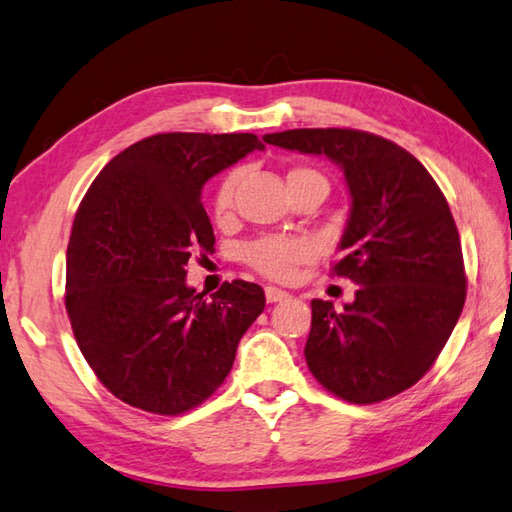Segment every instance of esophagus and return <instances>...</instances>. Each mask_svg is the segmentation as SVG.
<instances>
[{"instance_id":"esophagus-1","label":"esophagus","mask_w":512,"mask_h":512,"mask_svg":"<svg viewBox=\"0 0 512 512\" xmlns=\"http://www.w3.org/2000/svg\"><path fill=\"white\" fill-rule=\"evenodd\" d=\"M265 298H267V302H282L289 298V293L282 289H276V287H265Z\"/></svg>"}]
</instances>
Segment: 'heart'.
<instances>
[{
    "mask_svg": "<svg viewBox=\"0 0 512 512\" xmlns=\"http://www.w3.org/2000/svg\"><path fill=\"white\" fill-rule=\"evenodd\" d=\"M324 177L315 173L311 168H291L287 173V184L289 188L300 184V181H313ZM238 186V173L225 175L217 190H214L212 199V212L214 219H227L234 206V192ZM313 256V247L304 241V238H293V236H265L258 238V241L249 243L245 249V260L252 265L256 271L263 276L276 278V280H287L293 276V271L298 265L306 263Z\"/></svg>",
    "mask_w": 512,
    "mask_h": 512,
    "instance_id": "1",
    "label": "heart"
}]
</instances>
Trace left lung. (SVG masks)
<instances>
[{
  "instance_id": "left-lung-1",
  "label": "left lung",
  "mask_w": 512,
  "mask_h": 512,
  "mask_svg": "<svg viewBox=\"0 0 512 512\" xmlns=\"http://www.w3.org/2000/svg\"><path fill=\"white\" fill-rule=\"evenodd\" d=\"M265 142L326 155L344 170L352 199L333 274L355 282V302L342 311L311 302L306 366L348 403H379L412 388L434 366L467 298L445 195L412 153L368 131L291 129Z\"/></svg>"
}]
</instances>
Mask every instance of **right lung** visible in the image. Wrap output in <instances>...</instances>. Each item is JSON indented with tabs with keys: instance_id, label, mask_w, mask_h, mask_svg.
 Wrapping results in <instances>:
<instances>
[{
	"instance_id": "right-lung-1",
	"label": "right lung",
	"mask_w": 512,
	"mask_h": 512,
	"mask_svg": "<svg viewBox=\"0 0 512 512\" xmlns=\"http://www.w3.org/2000/svg\"><path fill=\"white\" fill-rule=\"evenodd\" d=\"M254 133H157L100 170L67 245L65 309L105 388L138 410L177 416L219 390L265 309L254 282L212 300L186 285L190 256L214 249L201 188L247 153Z\"/></svg>"
}]
</instances>
